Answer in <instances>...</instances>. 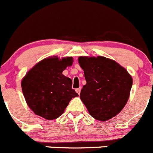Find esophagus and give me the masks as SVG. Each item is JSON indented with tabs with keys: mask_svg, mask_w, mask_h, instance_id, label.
<instances>
[{
	"mask_svg": "<svg viewBox=\"0 0 153 153\" xmlns=\"http://www.w3.org/2000/svg\"><path fill=\"white\" fill-rule=\"evenodd\" d=\"M81 88H78V89H76V90H75V91L78 93V94H80V93H81Z\"/></svg>",
	"mask_w": 153,
	"mask_h": 153,
	"instance_id": "1",
	"label": "esophagus"
}]
</instances>
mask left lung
<instances>
[{"label":"left lung","mask_w":153,"mask_h":153,"mask_svg":"<svg viewBox=\"0 0 153 153\" xmlns=\"http://www.w3.org/2000/svg\"><path fill=\"white\" fill-rule=\"evenodd\" d=\"M87 84L80 98L89 114L99 121L115 117L129 98L132 78L126 69L105 57H79Z\"/></svg>","instance_id":"obj_1"}]
</instances>
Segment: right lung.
Wrapping results in <instances>:
<instances>
[{
	"label": "right lung",
	"mask_w": 153,
	"mask_h": 153,
	"mask_svg": "<svg viewBox=\"0 0 153 153\" xmlns=\"http://www.w3.org/2000/svg\"><path fill=\"white\" fill-rule=\"evenodd\" d=\"M73 58L51 57L41 60L30 69L22 81L23 95L34 114L48 120L61 116L71 99L78 96L72 88L71 78L63 71Z\"/></svg>",
	"instance_id": "obj_1"
}]
</instances>
